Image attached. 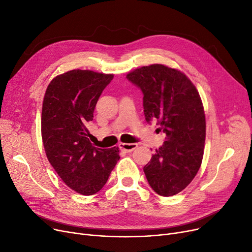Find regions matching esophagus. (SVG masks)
<instances>
[{
  "label": "esophagus",
  "instance_id": "esophagus-1",
  "mask_svg": "<svg viewBox=\"0 0 252 252\" xmlns=\"http://www.w3.org/2000/svg\"><path fill=\"white\" fill-rule=\"evenodd\" d=\"M120 150L125 151L126 153H130L134 151L137 148V143H125V142H120L119 143Z\"/></svg>",
  "mask_w": 252,
  "mask_h": 252
}]
</instances>
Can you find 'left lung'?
<instances>
[{"mask_svg":"<svg viewBox=\"0 0 252 252\" xmlns=\"http://www.w3.org/2000/svg\"><path fill=\"white\" fill-rule=\"evenodd\" d=\"M126 78L143 93L147 121L156 120L166 134L143 171L156 193L176 195L193 181L204 154L206 120L200 94L183 71L164 64L135 68Z\"/></svg>","mask_w":252,"mask_h":252,"instance_id":"obj_1","label":"left lung"}]
</instances>
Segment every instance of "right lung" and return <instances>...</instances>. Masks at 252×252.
Returning <instances> with one entry per match:
<instances>
[{
    "label": "right lung",
    "instance_id": "1",
    "mask_svg": "<svg viewBox=\"0 0 252 252\" xmlns=\"http://www.w3.org/2000/svg\"><path fill=\"white\" fill-rule=\"evenodd\" d=\"M113 78L73 69L52 79L45 92L41 132L47 159L63 183L84 196L102 189L120 159L118 147L92 146L88 130L95 105Z\"/></svg>",
    "mask_w": 252,
    "mask_h": 252
}]
</instances>
